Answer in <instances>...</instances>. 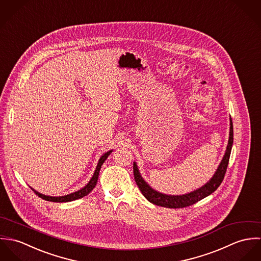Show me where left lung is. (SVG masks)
Returning a JSON list of instances; mask_svg holds the SVG:
<instances>
[{"label": "left lung", "instance_id": "obj_1", "mask_svg": "<svg viewBox=\"0 0 261 261\" xmlns=\"http://www.w3.org/2000/svg\"><path fill=\"white\" fill-rule=\"evenodd\" d=\"M232 145H233V124H232V119L230 117L229 140H228V145H227V148L225 150L221 163L219 164L213 177L205 185H203L190 193L183 194V195H168V194H164V193H161V192L152 189L142 177L141 172H140L136 162H134L135 180L137 182V185L139 187V189L141 190L142 194L147 198L148 201L154 205L166 207V208H184V207L191 206V205L197 203L198 201L204 199L205 197L211 195L214 191L217 190L218 187L220 186V184L223 181L226 170H227Z\"/></svg>", "mask_w": 261, "mask_h": 261}]
</instances>
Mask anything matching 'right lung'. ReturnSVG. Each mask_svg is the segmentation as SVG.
I'll list each match as a JSON object with an SVG mask.
<instances>
[{
    "mask_svg": "<svg viewBox=\"0 0 261 261\" xmlns=\"http://www.w3.org/2000/svg\"><path fill=\"white\" fill-rule=\"evenodd\" d=\"M112 149L107 151L106 153H103L100 159L98 160V163H97V166H96V169L93 173V176L91 177L90 181L83 187L81 188L80 190L73 192L71 194H68V195H65V196H58V197H53V196H47V195H44V194H41L37 192L36 190H34L33 188H31L35 193L36 195H38L40 198L44 199V200H47V201H50V202H57V203H63V202H71V201H74L77 199H80V198H83L84 196L88 195L96 185L97 183V180H98V175H99V171L101 169V166L102 164L105 163V161L108 159V156L112 153Z\"/></svg>",
    "mask_w": 261,
    "mask_h": 261,
    "instance_id": "1",
    "label": "right lung"
}]
</instances>
